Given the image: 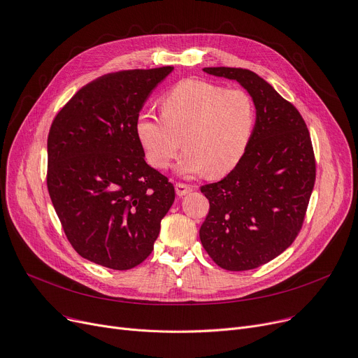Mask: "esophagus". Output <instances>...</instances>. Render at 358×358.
<instances>
[{
  "instance_id": "obj_1",
  "label": "esophagus",
  "mask_w": 358,
  "mask_h": 358,
  "mask_svg": "<svg viewBox=\"0 0 358 358\" xmlns=\"http://www.w3.org/2000/svg\"><path fill=\"white\" fill-rule=\"evenodd\" d=\"M175 191H176L178 196H185V195L192 192V186L191 185H186V183H176L175 185Z\"/></svg>"
}]
</instances>
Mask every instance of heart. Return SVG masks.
Masks as SVG:
<instances>
[{
    "label": "heart",
    "mask_w": 358,
    "mask_h": 358,
    "mask_svg": "<svg viewBox=\"0 0 358 358\" xmlns=\"http://www.w3.org/2000/svg\"><path fill=\"white\" fill-rule=\"evenodd\" d=\"M162 117L140 114L136 134L145 159L166 169L183 145L176 172L192 178L222 176L243 159L256 125V105L244 90L186 79L160 99Z\"/></svg>",
    "instance_id": "1"
}]
</instances>
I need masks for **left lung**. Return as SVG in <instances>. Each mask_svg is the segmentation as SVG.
Instances as JSON below:
<instances>
[{
    "instance_id": "obj_1",
    "label": "left lung",
    "mask_w": 358,
    "mask_h": 358,
    "mask_svg": "<svg viewBox=\"0 0 358 358\" xmlns=\"http://www.w3.org/2000/svg\"><path fill=\"white\" fill-rule=\"evenodd\" d=\"M202 71L237 80L256 105L255 131L240 163L222 180L201 187L209 213L199 229L220 267L251 270L282 255L302 228L315 183L310 136L299 111L257 73Z\"/></svg>"
}]
</instances>
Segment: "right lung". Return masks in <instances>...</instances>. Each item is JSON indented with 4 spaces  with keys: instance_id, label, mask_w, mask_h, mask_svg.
<instances>
[{
    "instance_id": "obj_1",
    "label": "right lung",
    "mask_w": 358,
    "mask_h": 358,
    "mask_svg": "<svg viewBox=\"0 0 358 358\" xmlns=\"http://www.w3.org/2000/svg\"><path fill=\"white\" fill-rule=\"evenodd\" d=\"M173 66L121 71L80 88L52 122L48 189L76 253L129 270L150 256L175 187L145 163L136 134L144 102Z\"/></svg>"
}]
</instances>
